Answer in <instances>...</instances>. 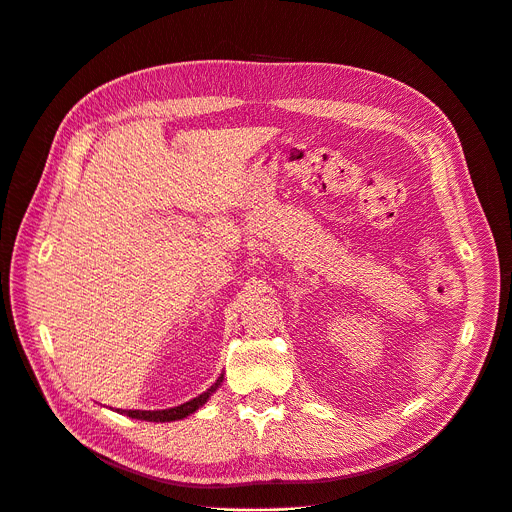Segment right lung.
<instances>
[{"instance_id":"add662e5","label":"right lung","mask_w":512,"mask_h":512,"mask_svg":"<svg viewBox=\"0 0 512 512\" xmlns=\"http://www.w3.org/2000/svg\"><path fill=\"white\" fill-rule=\"evenodd\" d=\"M224 380V373L220 375L218 380H215V384L211 388H207L203 394H199L197 398L184 402V405H178L174 409H164V411H122L118 409V413L126 415V417H132V419H143V421H155V423H166V421H178V419H184L188 415H193L195 411H199L205 402L209 400V396L220 388Z\"/></svg>"}]
</instances>
